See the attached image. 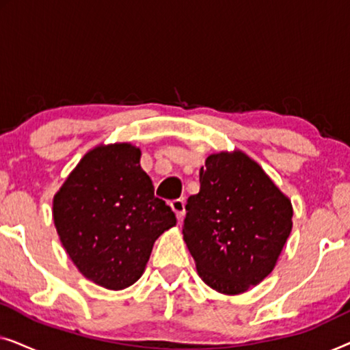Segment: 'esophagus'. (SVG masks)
Masks as SVG:
<instances>
[{
  "mask_svg": "<svg viewBox=\"0 0 350 350\" xmlns=\"http://www.w3.org/2000/svg\"><path fill=\"white\" fill-rule=\"evenodd\" d=\"M170 207H172V210H174V212H175L176 218L181 219V218L185 217L186 210H185V200H183V199H175V200H172Z\"/></svg>",
  "mask_w": 350,
  "mask_h": 350,
  "instance_id": "34e87169",
  "label": "esophagus"
}]
</instances>
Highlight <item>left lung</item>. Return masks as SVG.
<instances>
[{"mask_svg": "<svg viewBox=\"0 0 350 350\" xmlns=\"http://www.w3.org/2000/svg\"><path fill=\"white\" fill-rule=\"evenodd\" d=\"M189 196L183 239L199 275L237 295L271 274L291 231L290 200L243 152L212 154Z\"/></svg>", "mask_w": 350, "mask_h": 350, "instance_id": "left-lung-1", "label": "left lung"}]
</instances>
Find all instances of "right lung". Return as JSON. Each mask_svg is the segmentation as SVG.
I'll return each instance as SVG.
<instances>
[{
	"label": "right lung",
	"instance_id": "add662e5",
	"mask_svg": "<svg viewBox=\"0 0 350 350\" xmlns=\"http://www.w3.org/2000/svg\"><path fill=\"white\" fill-rule=\"evenodd\" d=\"M54 223L76 267L109 290L140 279L154 241L176 218L154 196L129 143L88 152L54 198Z\"/></svg>",
	"mask_w": 350,
	"mask_h": 350
}]
</instances>
